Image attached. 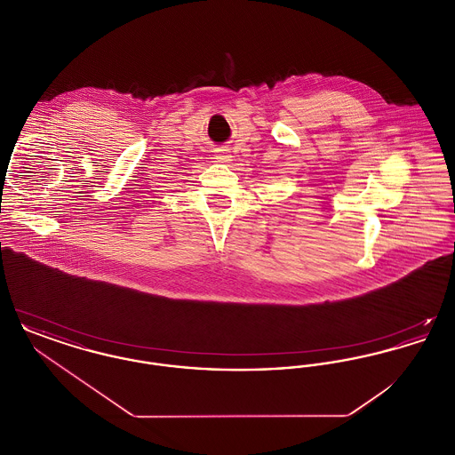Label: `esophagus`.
<instances>
[{
    "mask_svg": "<svg viewBox=\"0 0 455 455\" xmlns=\"http://www.w3.org/2000/svg\"><path fill=\"white\" fill-rule=\"evenodd\" d=\"M217 160L218 162H223V164H228L232 160V155L228 153V150H218Z\"/></svg>",
    "mask_w": 455,
    "mask_h": 455,
    "instance_id": "obj_1",
    "label": "esophagus"
}]
</instances>
